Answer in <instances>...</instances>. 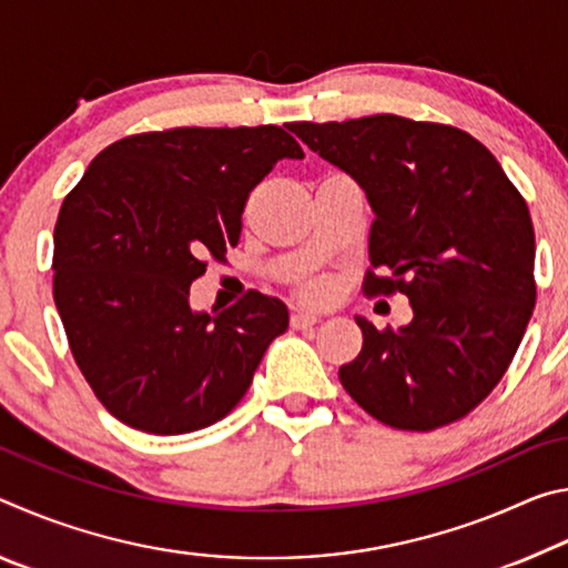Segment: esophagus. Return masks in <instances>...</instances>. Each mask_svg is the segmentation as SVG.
Instances as JSON below:
<instances>
[{"label": "esophagus", "mask_w": 568, "mask_h": 568, "mask_svg": "<svg viewBox=\"0 0 568 568\" xmlns=\"http://www.w3.org/2000/svg\"><path fill=\"white\" fill-rule=\"evenodd\" d=\"M318 321H321V315H315L311 311H293V315H291V325L295 331L311 328V325H315Z\"/></svg>", "instance_id": "34e87169"}]
</instances>
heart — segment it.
I'll return each mask as SVG.
<instances>
[{"label": "heart", "mask_w": 568, "mask_h": 568, "mask_svg": "<svg viewBox=\"0 0 568 568\" xmlns=\"http://www.w3.org/2000/svg\"><path fill=\"white\" fill-rule=\"evenodd\" d=\"M305 293L311 295V297H323L325 295V285L323 283H313V285L305 287Z\"/></svg>", "instance_id": "1"}]
</instances>
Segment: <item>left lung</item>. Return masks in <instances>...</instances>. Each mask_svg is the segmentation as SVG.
Segmentation results:
<instances>
[{"mask_svg": "<svg viewBox=\"0 0 568 568\" xmlns=\"http://www.w3.org/2000/svg\"><path fill=\"white\" fill-rule=\"evenodd\" d=\"M307 148L358 182L373 215L365 291L408 295L413 321L363 331L343 388L373 418L434 430L474 410L504 378L536 303L526 200L498 160L458 128L373 114L291 122Z\"/></svg>", "mask_w": 568, "mask_h": 568, "instance_id": "left-lung-1", "label": "left lung"}]
</instances>
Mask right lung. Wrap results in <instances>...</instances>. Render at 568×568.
Segmentation results:
<instances>
[{
    "label": "right lung",
    "instance_id": "1",
    "mask_svg": "<svg viewBox=\"0 0 568 568\" xmlns=\"http://www.w3.org/2000/svg\"><path fill=\"white\" fill-rule=\"evenodd\" d=\"M293 134L175 128L104 148L54 225V303L82 376L114 418L178 436L225 418L245 396L287 307L250 291L225 311H192L205 255L225 261L250 190Z\"/></svg>",
    "mask_w": 568,
    "mask_h": 568
}]
</instances>
